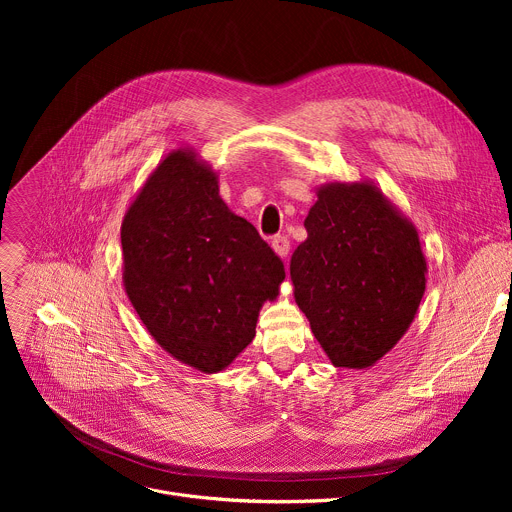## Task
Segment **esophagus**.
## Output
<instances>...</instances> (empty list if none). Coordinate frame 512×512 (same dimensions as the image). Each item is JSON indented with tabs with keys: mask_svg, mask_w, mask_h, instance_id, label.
<instances>
[{
	"mask_svg": "<svg viewBox=\"0 0 512 512\" xmlns=\"http://www.w3.org/2000/svg\"><path fill=\"white\" fill-rule=\"evenodd\" d=\"M272 249L276 251L278 257L286 259L288 257V251H290V240L286 236H274L272 238Z\"/></svg>",
	"mask_w": 512,
	"mask_h": 512,
	"instance_id": "esophagus-1",
	"label": "esophagus"
}]
</instances>
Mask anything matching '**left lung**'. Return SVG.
Masks as SVG:
<instances>
[{
  "label": "left lung",
  "instance_id": "obj_1",
  "mask_svg": "<svg viewBox=\"0 0 512 512\" xmlns=\"http://www.w3.org/2000/svg\"><path fill=\"white\" fill-rule=\"evenodd\" d=\"M294 249V301L336 367L367 369L407 334L427 282L415 224L371 180L321 184Z\"/></svg>",
  "mask_w": 512,
  "mask_h": 512
}]
</instances>
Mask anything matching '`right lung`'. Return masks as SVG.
<instances>
[{"label": "right lung", "instance_id": "1", "mask_svg": "<svg viewBox=\"0 0 512 512\" xmlns=\"http://www.w3.org/2000/svg\"><path fill=\"white\" fill-rule=\"evenodd\" d=\"M122 282L147 332L176 361L226 369L276 301L284 265L253 224L220 197L218 172L191 147L159 161L130 201Z\"/></svg>", "mask_w": 512, "mask_h": 512}]
</instances>
